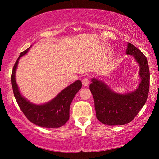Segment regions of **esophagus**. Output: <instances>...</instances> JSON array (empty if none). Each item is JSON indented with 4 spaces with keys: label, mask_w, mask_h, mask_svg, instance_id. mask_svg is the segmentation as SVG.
<instances>
[{
    "label": "esophagus",
    "mask_w": 159,
    "mask_h": 159,
    "mask_svg": "<svg viewBox=\"0 0 159 159\" xmlns=\"http://www.w3.org/2000/svg\"><path fill=\"white\" fill-rule=\"evenodd\" d=\"M82 84H83L84 86H88V84H89V79L88 77H84L83 79L82 80Z\"/></svg>",
    "instance_id": "obj_1"
}]
</instances>
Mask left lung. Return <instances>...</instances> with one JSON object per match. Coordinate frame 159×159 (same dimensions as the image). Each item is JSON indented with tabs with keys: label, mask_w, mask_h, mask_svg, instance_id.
I'll return each instance as SVG.
<instances>
[{
	"label": "left lung",
	"mask_w": 159,
	"mask_h": 159,
	"mask_svg": "<svg viewBox=\"0 0 159 159\" xmlns=\"http://www.w3.org/2000/svg\"><path fill=\"white\" fill-rule=\"evenodd\" d=\"M127 54L132 55L140 65L141 82L134 92L117 94L103 82L92 80L90 90L94 98L95 113L98 120L110 126L129 123L145 105L149 93L150 71L147 58L140 50L128 43Z\"/></svg>",
	"instance_id": "left-lung-1"
}]
</instances>
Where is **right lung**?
I'll return each mask as SVG.
<instances>
[{
	"mask_svg": "<svg viewBox=\"0 0 159 159\" xmlns=\"http://www.w3.org/2000/svg\"><path fill=\"white\" fill-rule=\"evenodd\" d=\"M21 52L15 62L11 75L13 92L21 111L28 120L34 125L46 128L61 127L69 120V108L71 101L82 88V82L77 80L63 90L55 98L43 105H34L27 101L20 94L15 80V72L19 58L27 53L28 50Z\"/></svg>",
	"mask_w": 159,
	"mask_h": 159,
	"instance_id": "1",
	"label": "right lung"
}]
</instances>
